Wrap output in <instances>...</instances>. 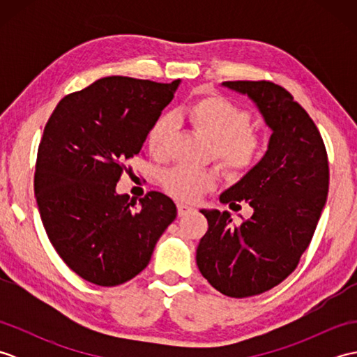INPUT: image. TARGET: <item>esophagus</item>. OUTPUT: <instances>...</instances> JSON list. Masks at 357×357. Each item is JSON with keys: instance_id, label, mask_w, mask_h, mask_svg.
<instances>
[{"instance_id": "34e87169", "label": "esophagus", "mask_w": 357, "mask_h": 357, "mask_svg": "<svg viewBox=\"0 0 357 357\" xmlns=\"http://www.w3.org/2000/svg\"><path fill=\"white\" fill-rule=\"evenodd\" d=\"M192 211H195V208L192 206H187V204H183V202L178 204V215L179 216H185L188 213H192Z\"/></svg>"}]
</instances>
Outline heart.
Segmentation results:
<instances>
[{
    "label": "heart",
    "instance_id": "obj_1",
    "mask_svg": "<svg viewBox=\"0 0 357 357\" xmlns=\"http://www.w3.org/2000/svg\"><path fill=\"white\" fill-rule=\"evenodd\" d=\"M184 118L196 130L213 141V156L231 176H242L261 161L265 136L253 130V116L247 109L221 95L202 96L185 105ZM174 133L170 115L158 116L147 133L150 153L162 158ZM218 183L215 172L176 165L162 174V185L176 199L196 201Z\"/></svg>",
    "mask_w": 357,
    "mask_h": 357
}]
</instances>
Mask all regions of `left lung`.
<instances>
[{
	"label": "left lung",
	"instance_id": "obj_1",
	"mask_svg": "<svg viewBox=\"0 0 357 357\" xmlns=\"http://www.w3.org/2000/svg\"><path fill=\"white\" fill-rule=\"evenodd\" d=\"M247 95L273 133L268 150L219 201L247 202L253 215L233 225L229 211L207 218L196 264L210 285L229 298L261 294L291 275L308 248L328 195V156L308 113L284 87L270 81H225Z\"/></svg>",
	"mask_w": 357,
	"mask_h": 357
}]
</instances>
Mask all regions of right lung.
I'll return each mask as SVG.
<instances>
[{
    "label": "right lung",
    "mask_w": 357,
    "mask_h": 357,
    "mask_svg": "<svg viewBox=\"0 0 357 357\" xmlns=\"http://www.w3.org/2000/svg\"><path fill=\"white\" fill-rule=\"evenodd\" d=\"M179 82L101 78L64 96L44 127L38 210L59 257L89 282L115 287L139 275L178 215L169 196L149 192L136 204L116 184Z\"/></svg>",
    "instance_id": "obj_1"
}]
</instances>
